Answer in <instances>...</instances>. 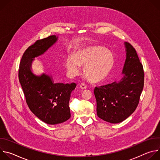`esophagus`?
<instances>
[{
	"mask_svg": "<svg viewBox=\"0 0 160 160\" xmlns=\"http://www.w3.org/2000/svg\"><path fill=\"white\" fill-rule=\"evenodd\" d=\"M80 88L82 89V90H84L85 88H87V86L84 84V83H81L80 85Z\"/></svg>",
	"mask_w": 160,
	"mask_h": 160,
	"instance_id": "34e87169",
	"label": "esophagus"
}]
</instances>
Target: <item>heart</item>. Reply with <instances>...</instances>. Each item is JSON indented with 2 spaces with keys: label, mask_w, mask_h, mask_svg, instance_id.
<instances>
[{
  "label": "heart",
  "mask_w": 160,
  "mask_h": 160,
  "mask_svg": "<svg viewBox=\"0 0 160 160\" xmlns=\"http://www.w3.org/2000/svg\"><path fill=\"white\" fill-rule=\"evenodd\" d=\"M115 62L112 53L101 45H92L79 49L73 56L68 58L66 68L70 77L78 75L80 66L83 67V75L90 82L103 81L111 71Z\"/></svg>",
  "instance_id": "obj_1"
}]
</instances>
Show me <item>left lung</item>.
<instances>
[{"label": "left lung", "mask_w": 160, "mask_h": 160, "mask_svg": "<svg viewBox=\"0 0 160 160\" xmlns=\"http://www.w3.org/2000/svg\"><path fill=\"white\" fill-rule=\"evenodd\" d=\"M126 59L119 82L96 87L97 115L111 123H118L134 112L138 106L144 87L142 64L132 45L125 42Z\"/></svg>", "instance_id": "obj_1"}]
</instances>
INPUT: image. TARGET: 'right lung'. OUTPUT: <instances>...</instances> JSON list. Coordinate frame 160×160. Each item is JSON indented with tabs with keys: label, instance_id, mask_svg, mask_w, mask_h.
<instances>
[{
	"label": "right lung",
	"instance_id": "add662e5",
	"mask_svg": "<svg viewBox=\"0 0 160 160\" xmlns=\"http://www.w3.org/2000/svg\"><path fill=\"white\" fill-rule=\"evenodd\" d=\"M51 35L35 42L22 56L19 69V80L27 103L34 115L49 125L63 123L71 117L69 101L75 83H54L52 76L43 73L35 75L32 64L35 58L46 52L58 41Z\"/></svg>",
	"mask_w": 160,
	"mask_h": 160
}]
</instances>
